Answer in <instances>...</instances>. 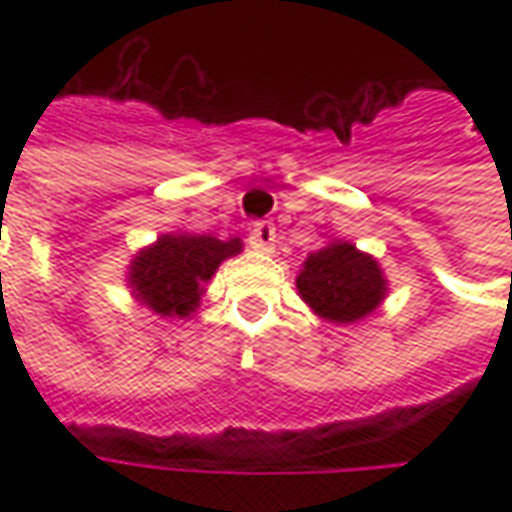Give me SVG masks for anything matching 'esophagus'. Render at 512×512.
Segmentation results:
<instances>
[{"label":"esophagus","mask_w":512,"mask_h":512,"mask_svg":"<svg viewBox=\"0 0 512 512\" xmlns=\"http://www.w3.org/2000/svg\"><path fill=\"white\" fill-rule=\"evenodd\" d=\"M250 247L262 250V253H273L276 247V225L273 222H256L250 227V236H247Z\"/></svg>","instance_id":"obj_1"}]
</instances>
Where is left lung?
<instances>
[{
    "mask_svg": "<svg viewBox=\"0 0 512 512\" xmlns=\"http://www.w3.org/2000/svg\"><path fill=\"white\" fill-rule=\"evenodd\" d=\"M296 287L322 319L342 325L376 310L387 290L379 265L347 242H333L307 256Z\"/></svg>",
    "mask_w": 512,
    "mask_h": 512,
    "instance_id": "left-lung-1",
    "label": "left lung"
}]
</instances>
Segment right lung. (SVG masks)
<instances>
[{"label":"right lung","mask_w":512,"mask_h":512,"mask_svg":"<svg viewBox=\"0 0 512 512\" xmlns=\"http://www.w3.org/2000/svg\"><path fill=\"white\" fill-rule=\"evenodd\" d=\"M242 250L239 239H213L170 233L130 265V285L136 296L159 316H190L216 267Z\"/></svg>","instance_id":"add662e5"}]
</instances>
